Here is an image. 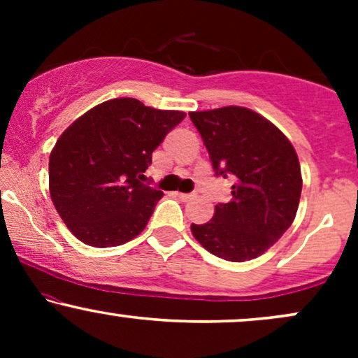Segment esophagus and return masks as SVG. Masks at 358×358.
<instances>
[{"instance_id":"1","label":"esophagus","mask_w":358,"mask_h":358,"mask_svg":"<svg viewBox=\"0 0 358 358\" xmlns=\"http://www.w3.org/2000/svg\"><path fill=\"white\" fill-rule=\"evenodd\" d=\"M176 196H178V199H182L183 202H188V200H192V199H195V193H182V192H176Z\"/></svg>"}]
</instances>
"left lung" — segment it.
Listing matches in <instances>:
<instances>
[{"instance_id": "obj_1", "label": "left lung", "mask_w": 358, "mask_h": 358, "mask_svg": "<svg viewBox=\"0 0 358 358\" xmlns=\"http://www.w3.org/2000/svg\"><path fill=\"white\" fill-rule=\"evenodd\" d=\"M217 176H234L232 199L215 205L192 234L213 256L244 262L264 254L293 224L301 168L293 145L273 122L241 106L188 113Z\"/></svg>"}]
</instances>
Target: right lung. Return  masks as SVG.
<instances>
[{
  "label": "right lung",
  "mask_w": 358,
  "mask_h": 358,
  "mask_svg": "<svg viewBox=\"0 0 358 358\" xmlns=\"http://www.w3.org/2000/svg\"><path fill=\"white\" fill-rule=\"evenodd\" d=\"M187 114L119 97L97 104L57 139L48 188L60 219L92 248H116L143 232L163 192L143 183L151 155Z\"/></svg>",
  "instance_id": "obj_1"
}]
</instances>
